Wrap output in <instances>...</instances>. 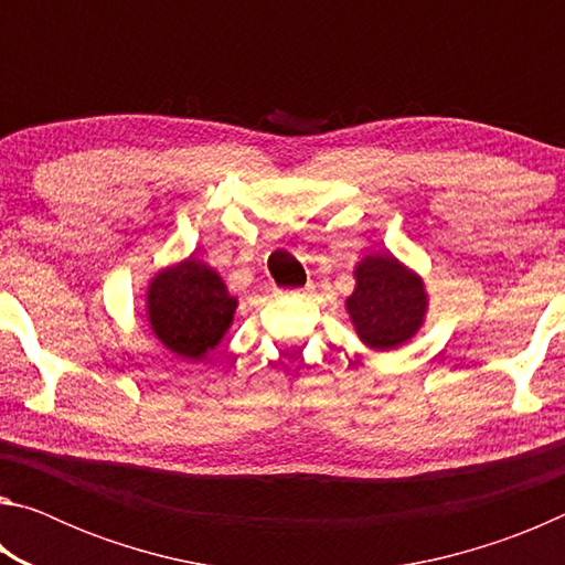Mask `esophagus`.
Listing matches in <instances>:
<instances>
[{
	"instance_id": "obj_1",
	"label": "esophagus",
	"mask_w": 565,
	"mask_h": 565,
	"mask_svg": "<svg viewBox=\"0 0 565 565\" xmlns=\"http://www.w3.org/2000/svg\"><path fill=\"white\" fill-rule=\"evenodd\" d=\"M289 296H306L309 294V289H296V291H286Z\"/></svg>"
}]
</instances>
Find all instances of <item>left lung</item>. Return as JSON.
<instances>
[{
  "label": "left lung",
  "mask_w": 565,
  "mask_h": 565,
  "mask_svg": "<svg viewBox=\"0 0 565 565\" xmlns=\"http://www.w3.org/2000/svg\"><path fill=\"white\" fill-rule=\"evenodd\" d=\"M347 309L361 341L371 349L388 351L418 331L426 294L418 276L406 271L394 256H369L359 264L356 289L349 296Z\"/></svg>",
  "instance_id": "1"
}]
</instances>
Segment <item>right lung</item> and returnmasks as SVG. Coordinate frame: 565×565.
<instances>
[{"instance_id": "obj_1", "label": "right lung", "mask_w": 565, "mask_h": 565, "mask_svg": "<svg viewBox=\"0 0 565 565\" xmlns=\"http://www.w3.org/2000/svg\"><path fill=\"white\" fill-rule=\"evenodd\" d=\"M149 323L177 356L199 361L224 337L236 299L206 264L189 259L161 271L149 286Z\"/></svg>"}]
</instances>
